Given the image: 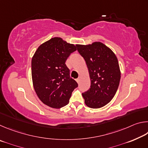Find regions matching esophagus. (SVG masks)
Wrapping results in <instances>:
<instances>
[{"mask_svg": "<svg viewBox=\"0 0 148 148\" xmlns=\"http://www.w3.org/2000/svg\"><path fill=\"white\" fill-rule=\"evenodd\" d=\"M79 81H80V78L79 77V78H77V79H76V82H77V84H79Z\"/></svg>", "mask_w": 148, "mask_h": 148, "instance_id": "1", "label": "esophagus"}]
</instances>
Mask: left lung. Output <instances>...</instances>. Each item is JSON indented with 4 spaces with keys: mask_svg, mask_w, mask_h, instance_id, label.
Returning a JSON list of instances; mask_svg holds the SVG:
<instances>
[{
    "mask_svg": "<svg viewBox=\"0 0 148 148\" xmlns=\"http://www.w3.org/2000/svg\"><path fill=\"white\" fill-rule=\"evenodd\" d=\"M88 69L91 87L82 93L85 104L91 108H100L111 101L118 89L121 71L113 51L101 42L87 45L76 44Z\"/></svg>",
    "mask_w": 148,
    "mask_h": 148,
    "instance_id": "obj_1",
    "label": "left lung"
}]
</instances>
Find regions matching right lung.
I'll list each match as a JSON object with an SVG mask.
<instances>
[{
    "label": "right lung",
    "mask_w": 148,
    "mask_h": 148,
    "mask_svg": "<svg viewBox=\"0 0 148 148\" xmlns=\"http://www.w3.org/2000/svg\"><path fill=\"white\" fill-rule=\"evenodd\" d=\"M76 50L74 44L54 37L40 45L32 56V84L39 99L47 106L56 109L66 106L77 87L65 64Z\"/></svg>",
    "instance_id": "add662e5"
}]
</instances>
